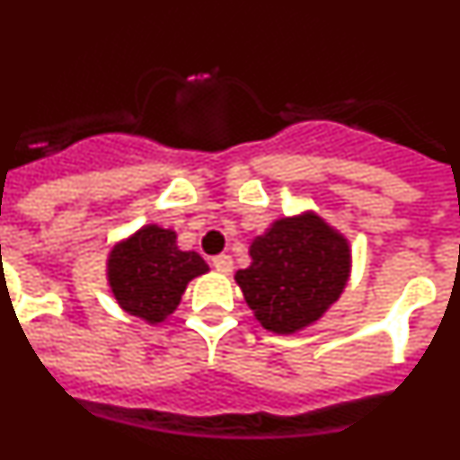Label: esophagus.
Returning a JSON list of instances; mask_svg holds the SVG:
<instances>
[{"label":"esophagus","mask_w":460,"mask_h":460,"mask_svg":"<svg viewBox=\"0 0 460 460\" xmlns=\"http://www.w3.org/2000/svg\"><path fill=\"white\" fill-rule=\"evenodd\" d=\"M211 265H214L218 274H230L233 271V258L230 255H217V258L211 260Z\"/></svg>","instance_id":"34e87169"}]
</instances>
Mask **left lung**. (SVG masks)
I'll return each mask as SVG.
<instances>
[{
  "label": "left lung",
  "mask_w": 460,
  "mask_h": 460,
  "mask_svg": "<svg viewBox=\"0 0 460 460\" xmlns=\"http://www.w3.org/2000/svg\"><path fill=\"white\" fill-rule=\"evenodd\" d=\"M251 262L234 280L258 323L295 334L323 318L350 279L348 239L318 214L279 218L253 239Z\"/></svg>",
  "instance_id": "obj_1"
}]
</instances>
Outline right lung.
I'll use <instances>...</instances> for the list:
<instances>
[{"label": "right lung", "mask_w": 460, "mask_h": 460, "mask_svg": "<svg viewBox=\"0 0 460 460\" xmlns=\"http://www.w3.org/2000/svg\"><path fill=\"white\" fill-rule=\"evenodd\" d=\"M195 251H180L174 230L140 227L108 255V283L117 304L149 324L164 323L180 306L189 280L207 274Z\"/></svg>", "instance_id": "right-lung-1"}]
</instances>
